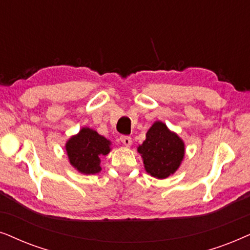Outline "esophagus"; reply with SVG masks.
Here are the masks:
<instances>
[{
	"instance_id": "obj_1",
	"label": "esophagus",
	"mask_w": 250,
	"mask_h": 250,
	"mask_svg": "<svg viewBox=\"0 0 250 250\" xmlns=\"http://www.w3.org/2000/svg\"><path fill=\"white\" fill-rule=\"evenodd\" d=\"M120 141H121L123 145L127 146V147L131 146V144H132V139H131V137H129V136H121V137H120Z\"/></svg>"
}]
</instances>
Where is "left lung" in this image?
<instances>
[{
	"mask_svg": "<svg viewBox=\"0 0 250 250\" xmlns=\"http://www.w3.org/2000/svg\"><path fill=\"white\" fill-rule=\"evenodd\" d=\"M147 174L158 179L174 175L185 155L183 139L166 123L155 121L146 132V138L137 147Z\"/></svg>",
	"mask_w": 250,
	"mask_h": 250,
	"instance_id": "1",
	"label": "left lung"
}]
</instances>
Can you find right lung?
I'll use <instances>...</instances> for the list:
<instances>
[{
  "label": "right lung",
  "mask_w": 250,
  "mask_h": 250,
  "mask_svg": "<svg viewBox=\"0 0 250 250\" xmlns=\"http://www.w3.org/2000/svg\"><path fill=\"white\" fill-rule=\"evenodd\" d=\"M111 141L94 129L83 127L66 142L68 161L81 174L94 175L102 170L101 159L111 152Z\"/></svg>",
  "instance_id": "right-lung-1"
}]
</instances>
